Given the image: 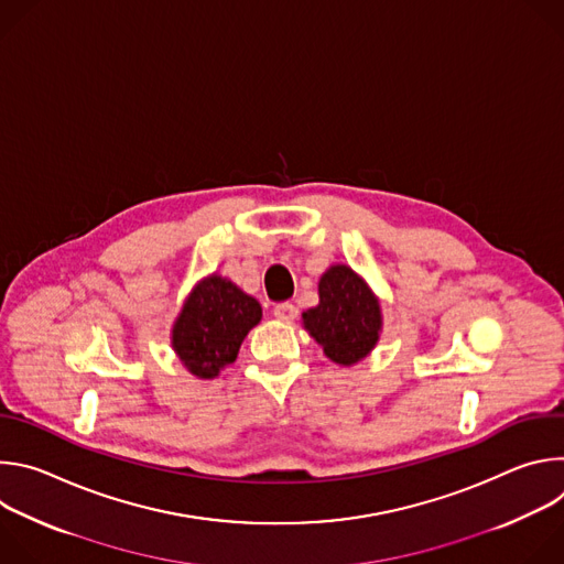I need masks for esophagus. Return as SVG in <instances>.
Wrapping results in <instances>:
<instances>
[{"mask_svg":"<svg viewBox=\"0 0 564 564\" xmlns=\"http://www.w3.org/2000/svg\"><path fill=\"white\" fill-rule=\"evenodd\" d=\"M296 305H292V303H279V305H274V316L279 318V321H285V324H290V321H294L296 318Z\"/></svg>","mask_w":564,"mask_h":564,"instance_id":"esophagus-1","label":"esophagus"}]
</instances>
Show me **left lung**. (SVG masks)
I'll return each instance as SVG.
<instances>
[{
	"label": "left lung",
	"mask_w": 564,
	"mask_h": 564,
	"mask_svg": "<svg viewBox=\"0 0 564 564\" xmlns=\"http://www.w3.org/2000/svg\"><path fill=\"white\" fill-rule=\"evenodd\" d=\"M303 330L339 366H355L379 344L383 314L368 281L346 263L318 279V303L301 314Z\"/></svg>",
	"instance_id": "8db88e82"
}]
</instances>
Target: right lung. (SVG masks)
Wrapping results in <instances>:
<instances>
[{
    "mask_svg": "<svg viewBox=\"0 0 564 564\" xmlns=\"http://www.w3.org/2000/svg\"><path fill=\"white\" fill-rule=\"evenodd\" d=\"M261 316L263 307L252 294L212 272L185 296L172 326V348L189 375L214 379L236 361L240 344Z\"/></svg>",
    "mask_w": 564,
    "mask_h": 564,
    "instance_id": "add662e5",
    "label": "right lung"
}]
</instances>
